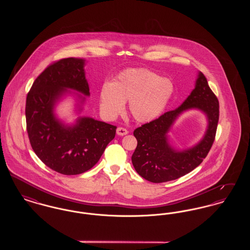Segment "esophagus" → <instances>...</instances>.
Listing matches in <instances>:
<instances>
[{
	"label": "esophagus",
	"mask_w": 250,
	"mask_h": 250,
	"mask_svg": "<svg viewBox=\"0 0 250 250\" xmlns=\"http://www.w3.org/2000/svg\"><path fill=\"white\" fill-rule=\"evenodd\" d=\"M116 133L119 136H125V135H126L128 133V131H127V129L124 128V127H118L117 130H116Z\"/></svg>",
	"instance_id": "34e87169"
}]
</instances>
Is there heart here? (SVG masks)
I'll list each match as a JSON object with an SVG mask.
<instances>
[{"instance_id":"heart-1","label":"heart","mask_w":250,"mask_h":250,"mask_svg":"<svg viewBox=\"0 0 250 250\" xmlns=\"http://www.w3.org/2000/svg\"><path fill=\"white\" fill-rule=\"evenodd\" d=\"M174 93L172 82L148 68H127L104 84L99 93L101 110L109 118L120 114L128 102L132 117L140 123L158 118Z\"/></svg>"}]
</instances>
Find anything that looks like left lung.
I'll list each match as a JSON object with an SVG mask.
<instances>
[{"label": "left lung", "mask_w": 250, "mask_h": 250, "mask_svg": "<svg viewBox=\"0 0 250 250\" xmlns=\"http://www.w3.org/2000/svg\"><path fill=\"white\" fill-rule=\"evenodd\" d=\"M192 108L206 113L208 129L200 143L187 150L176 151L167 142V133L178 115ZM218 118V100L205 76L199 72L194 90L180 107L134 130L138 145L131 159L136 171L152 183L172 181L189 173L208 155L214 143Z\"/></svg>", "instance_id": "8db88e82"}]
</instances>
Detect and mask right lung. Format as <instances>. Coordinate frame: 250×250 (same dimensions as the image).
<instances>
[{"mask_svg": "<svg viewBox=\"0 0 250 250\" xmlns=\"http://www.w3.org/2000/svg\"><path fill=\"white\" fill-rule=\"evenodd\" d=\"M84 63L85 60L78 58L51 63L36 78L26 98L31 146L46 166L64 175L81 174L95 166L117 128L91 117H79L75 125H68L55 116V105L70 93L67 89L90 95ZM77 95L83 104L85 97Z\"/></svg>", "mask_w": 250, "mask_h": 250, "instance_id": "obj_1", "label": "right lung"}]
</instances>
